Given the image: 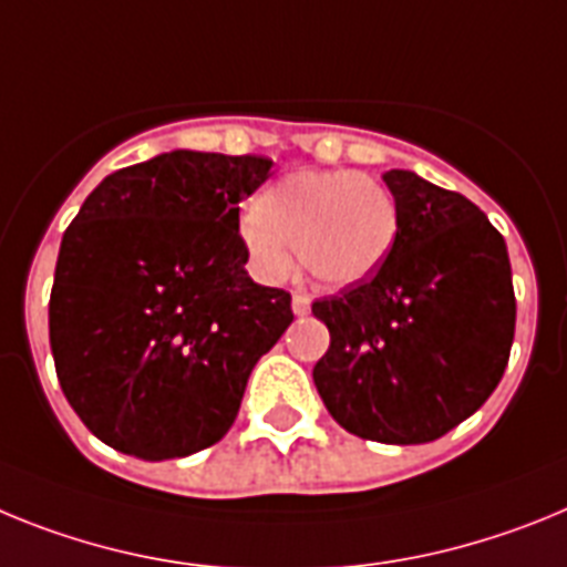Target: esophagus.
<instances>
[{"mask_svg":"<svg viewBox=\"0 0 567 567\" xmlns=\"http://www.w3.org/2000/svg\"><path fill=\"white\" fill-rule=\"evenodd\" d=\"M290 308H293V313H297V317H305V313L311 311V297H308V293H293V299H290Z\"/></svg>","mask_w":567,"mask_h":567,"instance_id":"esophagus-1","label":"esophagus"}]
</instances>
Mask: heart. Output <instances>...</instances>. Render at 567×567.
Listing matches in <instances>:
<instances>
[{"label": "heart", "mask_w": 567, "mask_h": 567, "mask_svg": "<svg viewBox=\"0 0 567 567\" xmlns=\"http://www.w3.org/2000/svg\"><path fill=\"white\" fill-rule=\"evenodd\" d=\"M400 230V208L379 179L357 171H297L274 182L259 208L239 216V239L262 279L288 277L293 249L313 279L333 288L382 268Z\"/></svg>", "instance_id": "1"}]
</instances>
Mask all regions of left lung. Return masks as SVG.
<instances>
[{
	"label": "left lung",
	"instance_id": "left-lung-1",
	"mask_svg": "<svg viewBox=\"0 0 567 567\" xmlns=\"http://www.w3.org/2000/svg\"><path fill=\"white\" fill-rule=\"evenodd\" d=\"M400 208L391 254L371 279L311 305L331 331L313 382L353 436L422 445L485 405L514 344L505 239L456 190L388 171Z\"/></svg>",
	"mask_w": 567,
	"mask_h": 567
}]
</instances>
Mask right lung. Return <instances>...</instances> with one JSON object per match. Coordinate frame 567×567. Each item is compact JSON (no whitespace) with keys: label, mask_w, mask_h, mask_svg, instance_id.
I'll list each match as a JSON object with an SVG mask.
<instances>
[{"label":"right lung","mask_w":567,"mask_h":567,"mask_svg":"<svg viewBox=\"0 0 567 567\" xmlns=\"http://www.w3.org/2000/svg\"><path fill=\"white\" fill-rule=\"evenodd\" d=\"M265 156L171 151L93 188L62 236L48 305L59 385L93 436L140 460L210 447L293 322L245 270L239 202Z\"/></svg>","instance_id":"obj_1"}]
</instances>
